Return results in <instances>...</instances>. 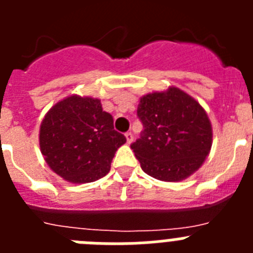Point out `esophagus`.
Segmentation results:
<instances>
[{
    "label": "esophagus",
    "instance_id": "obj_1",
    "mask_svg": "<svg viewBox=\"0 0 253 253\" xmlns=\"http://www.w3.org/2000/svg\"><path fill=\"white\" fill-rule=\"evenodd\" d=\"M125 138H126V142L130 144L133 142V133L131 131H128V133H125Z\"/></svg>",
    "mask_w": 253,
    "mask_h": 253
}]
</instances>
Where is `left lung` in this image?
<instances>
[{
	"mask_svg": "<svg viewBox=\"0 0 253 253\" xmlns=\"http://www.w3.org/2000/svg\"><path fill=\"white\" fill-rule=\"evenodd\" d=\"M138 118L144 130L131 144L147 175L178 182L200 169L213 143L204 107L177 87L140 97Z\"/></svg>",
	"mask_w": 253,
	"mask_h": 253,
	"instance_id": "obj_1",
	"label": "left lung"
}]
</instances>
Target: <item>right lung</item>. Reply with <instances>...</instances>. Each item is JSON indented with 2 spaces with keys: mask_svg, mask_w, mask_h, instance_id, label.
<instances>
[{
  "mask_svg": "<svg viewBox=\"0 0 253 253\" xmlns=\"http://www.w3.org/2000/svg\"><path fill=\"white\" fill-rule=\"evenodd\" d=\"M126 142L114 130L113 116L99 99L71 95L44 116L40 152L51 171L72 184H86L110 171L114 154Z\"/></svg>",
  "mask_w": 253,
  "mask_h": 253,
  "instance_id": "right-lung-1",
  "label": "right lung"
}]
</instances>
